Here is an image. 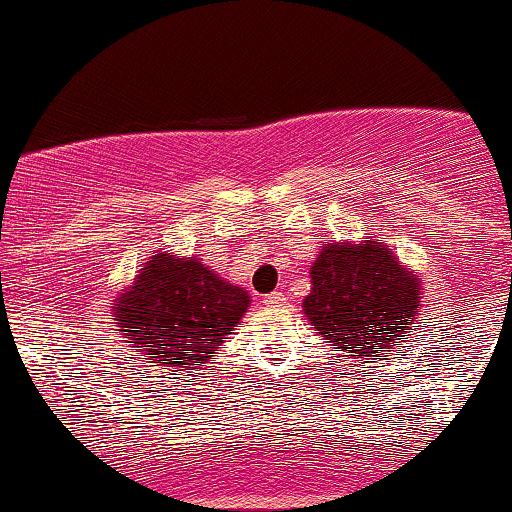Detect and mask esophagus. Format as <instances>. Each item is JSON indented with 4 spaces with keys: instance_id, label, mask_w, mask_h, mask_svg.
Returning a JSON list of instances; mask_svg holds the SVG:
<instances>
[{
    "instance_id": "esophagus-1",
    "label": "esophagus",
    "mask_w": 512,
    "mask_h": 512,
    "mask_svg": "<svg viewBox=\"0 0 512 512\" xmlns=\"http://www.w3.org/2000/svg\"><path fill=\"white\" fill-rule=\"evenodd\" d=\"M264 305H269V308H279V305H286V296L281 291L269 293V296H264Z\"/></svg>"
}]
</instances>
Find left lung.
<instances>
[{
    "label": "left lung",
    "mask_w": 512,
    "mask_h": 512,
    "mask_svg": "<svg viewBox=\"0 0 512 512\" xmlns=\"http://www.w3.org/2000/svg\"><path fill=\"white\" fill-rule=\"evenodd\" d=\"M424 281L392 252L366 240L327 243L310 267L303 313L317 334L349 356L392 351L419 327Z\"/></svg>",
    "instance_id": "1"
}]
</instances>
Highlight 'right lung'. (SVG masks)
<instances>
[{
	"instance_id": "1",
	"label": "right lung",
	"mask_w": 512,
	"mask_h": 512,
	"mask_svg": "<svg viewBox=\"0 0 512 512\" xmlns=\"http://www.w3.org/2000/svg\"><path fill=\"white\" fill-rule=\"evenodd\" d=\"M122 342L144 356V370L192 373L221 349L250 308V293L197 255L158 250L110 303Z\"/></svg>"
}]
</instances>
